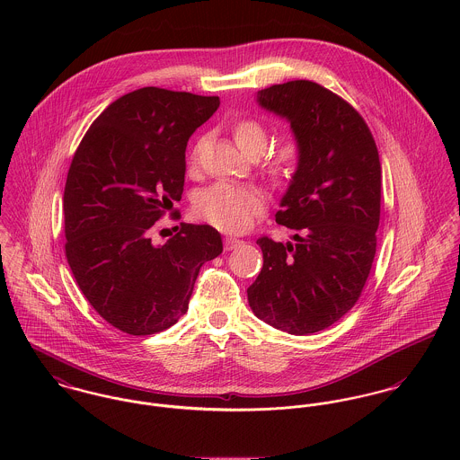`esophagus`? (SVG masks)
<instances>
[{
  "label": "esophagus",
  "mask_w": 460,
  "mask_h": 460,
  "mask_svg": "<svg viewBox=\"0 0 460 460\" xmlns=\"http://www.w3.org/2000/svg\"><path fill=\"white\" fill-rule=\"evenodd\" d=\"M243 241L241 239H235V237H226L225 239V250L230 252V250H235Z\"/></svg>",
  "instance_id": "34e87169"
}]
</instances>
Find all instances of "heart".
<instances>
[{
  "instance_id": "heart-1",
  "label": "heart",
  "mask_w": 460,
  "mask_h": 460,
  "mask_svg": "<svg viewBox=\"0 0 460 460\" xmlns=\"http://www.w3.org/2000/svg\"><path fill=\"white\" fill-rule=\"evenodd\" d=\"M234 139L246 155H261L267 146V131L255 119H241L234 126ZM198 146L191 152V164H197ZM303 145L296 136H287L270 152L267 170L278 182L288 181L299 168ZM263 197L253 188L217 182L203 190L195 199V210L201 219L223 232H243L263 212Z\"/></svg>"
}]
</instances>
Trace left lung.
<instances>
[{"mask_svg": "<svg viewBox=\"0 0 460 460\" xmlns=\"http://www.w3.org/2000/svg\"><path fill=\"white\" fill-rule=\"evenodd\" d=\"M257 99L290 122L303 159L276 212L296 243L257 241L263 265L248 301L272 328L310 334L340 321L370 274L381 217L379 152L363 117L319 83L272 84Z\"/></svg>", "mask_w": 460, "mask_h": 460, "instance_id": "left-lung-1", "label": "left lung"}]
</instances>
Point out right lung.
<instances>
[{"instance_id": "obj_1", "label": "right lung", "mask_w": 460, "mask_h": 460, "mask_svg": "<svg viewBox=\"0 0 460 460\" xmlns=\"http://www.w3.org/2000/svg\"><path fill=\"white\" fill-rule=\"evenodd\" d=\"M217 108L216 95L134 90L93 120L72 157L66 262L93 310L132 336L173 326L188 312L199 267L223 252L208 225L181 223L163 246L150 237L182 197L190 136Z\"/></svg>"}]
</instances>
